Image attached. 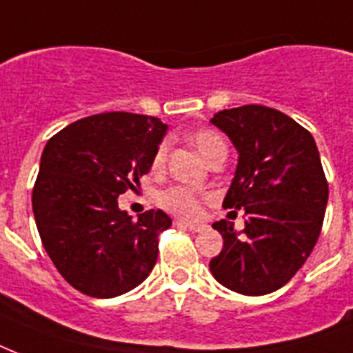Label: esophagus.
Wrapping results in <instances>:
<instances>
[{"instance_id": "1", "label": "esophagus", "mask_w": 353, "mask_h": 353, "mask_svg": "<svg viewBox=\"0 0 353 353\" xmlns=\"http://www.w3.org/2000/svg\"><path fill=\"white\" fill-rule=\"evenodd\" d=\"M176 225L185 227V229H188V231H192V232H199L205 229L203 223H190V221H179V220L176 221Z\"/></svg>"}]
</instances>
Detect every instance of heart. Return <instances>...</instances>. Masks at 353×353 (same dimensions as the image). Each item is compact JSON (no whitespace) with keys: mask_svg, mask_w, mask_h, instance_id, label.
<instances>
[{"mask_svg":"<svg viewBox=\"0 0 353 353\" xmlns=\"http://www.w3.org/2000/svg\"><path fill=\"white\" fill-rule=\"evenodd\" d=\"M190 141L209 163L218 155H227L225 141L214 130H196V132L190 133ZM166 152H168V144H166V141H163L155 148L154 157H152L154 168H159L165 163ZM199 201H201V196L187 187H172L159 196L161 207L172 214L181 216V218H192V216L198 214Z\"/></svg>","mask_w":353,"mask_h":353,"instance_id":"1","label":"heart"}]
</instances>
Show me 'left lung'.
<instances>
[{
    "label": "left lung",
    "instance_id": "left-lung-1",
    "mask_svg": "<svg viewBox=\"0 0 353 353\" xmlns=\"http://www.w3.org/2000/svg\"><path fill=\"white\" fill-rule=\"evenodd\" d=\"M210 122L238 150L234 179L223 209L245 210V229L216 221L223 249L210 260L221 285L260 296L288 284L317 243L328 203L317 144L285 113L249 104L218 112ZM232 220V218H231Z\"/></svg>",
    "mask_w": 353,
    "mask_h": 353
}]
</instances>
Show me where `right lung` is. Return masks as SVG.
I'll use <instances>...</instances> for the list:
<instances>
[{"label": "right lung", "mask_w": 353, "mask_h": 353, "mask_svg": "<svg viewBox=\"0 0 353 353\" xmlns=\"http://www.w3.org/2000/svg\"><path fill=\"white\" fill-rule=\"evenodd\" d=\"M157 117L110 112L80 119L47 141L32 188L41 243L58 273L84 295L112 299L154 269L163 210L132 220L119 196L148 174L166 133Z\"/></svg>", "instance_id": "right-lung-1"}]
</instances>
